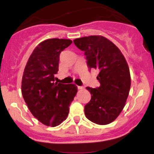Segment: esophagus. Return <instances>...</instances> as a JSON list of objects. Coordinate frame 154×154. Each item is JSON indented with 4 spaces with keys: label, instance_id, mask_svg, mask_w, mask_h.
<instances>
[{
    "label": "esophagus",
    "instance_id": "obj_1",
    "mask_svg": "<svg viewBox=\"0 0 154 154\" xmlns=\"http://www.w3.org/2000/svg\"><path fill=\"white\" fill-rule=\"evenodd\" d=\"M77 88H78V90H82L84 88H83L82 86H77Z\"/></svg>",
    "mask_w": 154,
    "mask_h": 154
}]
</instances>
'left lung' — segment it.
I'll list each match as a JSON object with an SVG mask.
<instances>
[{"instance_id":"obj_1","label":"left lung","mask_w":154,"mask_h":154,"mask_svg":"<svg viewBox=\"0 0 154 154\" xmlns=\"http://www.w3.org/2000/svg\"><path fill=\"white\" fill-rule=\"evenodd\" d=\"M74 43L85 52L88 67L99 72L100 87L86 88L91 99L85 106V116L98 125L110 124L122 112L130 92L131 78L126 59L112 42L101 35L77 38Z\"/></svg>"}]
</instances>
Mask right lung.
<instances>
[{
  "label": "right lung",
  "instance_id": "right-lung-1",
  "mask_svg": "<svg viewBox=\"0 0 154 154\" xmlns=\"http://www.w3.org/2000/svg\"><path fill=\"white\" fill-rule=\"evenodd\" d=\"M72 43L68 39L44 40L34 49L24 68L23 98L32 114L46 126H58L66 119L77 94L75 84L54 82L60 54Z\"/></svg>",
  "mask_w": 154,
  "mask_h": 154
}]
</instances>
